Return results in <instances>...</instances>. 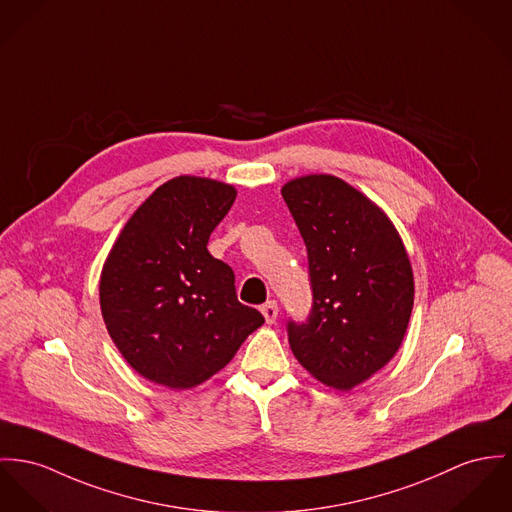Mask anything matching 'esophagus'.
Masks as SVG:
<instances>
[{"label": "esophagus", "instance_id": "obj_1", "mask_svg": "<svg viewBox=\"0 0 512 512\" xmlns=\"http://www.w3.org/2000/svg\"><path fill=\"white\" fill-rule=\"evenodd\" d=\"M261 314L265 315L267 323H275L276 315H278V306H276L275 300L263 304L261 306Z\"/></svg>", "mask_w": 512, "mask_h": 512}]
</instances>
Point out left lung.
<instances>
[{"label":"left lung","instance_id":"obj_1","mask_svg":"<svg viewBox=\"0 0 512 512\" xmlns=\"http://www.w3.org/2000/svg\"><path fill=\"white\" fill-rule=\"evenodd\" d=\"M282 198L308 249L312 312L288 343L315 380L349 392L397 353L413 310V271L390 218L333 175L288 181Z\"/></svg>","mask_w":512,"mask_h":512}]
</instances>
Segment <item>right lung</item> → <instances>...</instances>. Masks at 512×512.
I'll return each instance as SVG.
<instances>
[{
    "instance_id": "add662e5",
    "label": "right lung",
    "mask_w": 512,
    "mask_h": 512,
    "mask_svg": "<svg viewBox=\"0 0 512 512\" xmlns=\"http://www.w3.org/2000/svg\"><path fill=\"white\" fill-rule=\"evenodd\" d=\"M236 195L232 185L206 177L163 183L124 224L103 265L107 331L150 382L195 388L265 323L237 300L234 271L206 249Z\"/></svg>"
}]
</instances>
